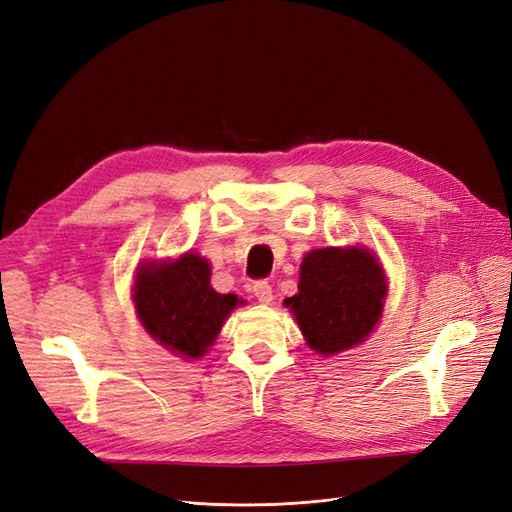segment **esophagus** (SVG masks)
I'll list each match as a JSON object with an SVG mask.
<instances>
[{"label": "esophagus", "instance_id": "34e87169", "mask_svg": "<svg viewBox=\"0 0 512 512\" xmlns=\"http://www.w3.org/2000/svg\"><path fill=\"white\" fill-rule=\"evenodd\" d=\"M253 295H255V299L259 301V304H272V299H274V295H272V287L268 285L266 280H259V282H255Z\"/></svg>", "mask_w": 512, "mask_h": 512}]
</instances>
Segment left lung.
<instances>
[{"instance_id": "1", "label": "left lung", "mask_w": 512, "mask_h": 512, "mask_svg": "<svg viewBox=\"0 0 512 512\" xmlns=\"http://www.w3.org/2000/svg\"><path fill=\"white\" fill-rule=\"evenodd\" d=\"M285 299L308 346L333 356L363 344L380 323L386 274L365 246H327L310 251L299 268V285Z\"/></svg>"}]
</instances>
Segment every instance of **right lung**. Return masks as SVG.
I'll list each match as a JSON object with an SVG mask.
<instances>
[{"mask_svg": "<svg viewBox=\"0 0 512 512\" xmlns=\"http://www.w3.org/2000/svg\"><path fill=\"white\" fill-rule=\"evenodd\" d=\"M132 301L143 329L181 358H200L236 306L238 295L211 287V263L196 253L179 259L147 261L137 268Z\"/></svg>", "mask_w": 512, "mask_h": 512, "instance_id": "add662e5", "label": "right lung"}]
</instances>
